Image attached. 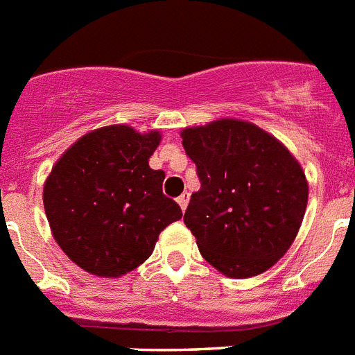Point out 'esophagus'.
I'll list each match as a JSON object with an SVG mask.
<instances>
[{
	"mask_svg": "<svg viewBox=\"0 0 355 355\" xmlns=\"http://www.w3.org/2000/svg\"><path fill=\"white\" fill-rule=\"evenodd\" d=\"M189 199H190V196H189V192H184V193H181L180 198H178V202H180V207H181V210H187V205H189Z\"/></svg>",
	"mask_w": 355,
	"mask_h": 355,
	"instance_id": "esophagus-1",
	"label": "esophagus"
}]
</instances>
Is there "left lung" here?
Returning <instances> with one entry per match:
<instances>
[{"label":"left lung","instance_id":"left-lung-1","mask_svg":"<svg viewBox=\"0 0 355 355\" xmlns=\"http://www.w3.org/2000/svg\"><path fill=\"white\" fill-rule=\"evenodd\" d=\"M181 138L201 181L183 220L205 260L230 278L275 266L307 208L300 163L275 136L241 120L190 127Z\"/></svg>","mask_w":355,"mask_h":355}]
</instances>
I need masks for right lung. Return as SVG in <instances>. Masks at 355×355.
I'll use <instances>...</instances> for the list:
<instances>
[{
	"mask_svg": "<svg viewBox=\"0 0 355 355\" xmlns=\"http://www.w3.org/2000/svg\"><path fill=\"white\" fill-rule=\"evenodd\" d=\"M157 131L109 125L83 136L51 168L42 192L57 244L96 277H122L153 255L159 233L183 217L148 157Z\"/></svg>",
	"mask_w": 355,
	"mask_h": 355,
	"instance_id": "add662e5",
	"label": "right lung"
}]
</instances>
